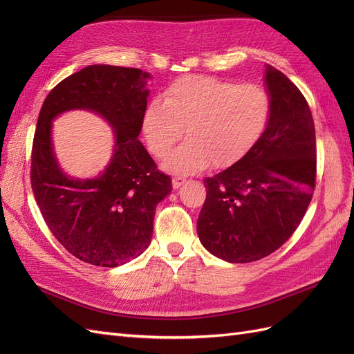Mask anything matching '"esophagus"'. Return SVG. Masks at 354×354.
<instances>
[{
  "mask_svg": "<svg viewBox=\"0 0 354 354\" xmlns=\"http://www.w3.org/2000/svg\"><path fill=\"white\" fill-rule=\"evenodd\" d=\"M185 178H181V177H176V178H173V187L174 189H178L181 185H183L185 183Z\"/></svg>",
  "mask_w": 354,
  "mask_h": 354,
  "instance_id": "1",
  "label": "esophagus"
}]
</instances>
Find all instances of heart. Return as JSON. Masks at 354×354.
<instances>
[{"label":"heart","mask_w":354,"mask_h":354,"mask_svg":"<svg viewBox=\"0 0 354 354\" xmlns=\"http://www.w3.org/2000/svg\"><path fill=\"white\" fill-rule=\"evenodd\" d=\"M272 109V95L260 84L187 75L165 90L164 103L147 106L143 131L149 151L165 158L186 130L189 140L164 168L194 174L209 164L227 168L239 162L266 133Z\"/></svg>","instance_id":"obj_1"}]
</instances>
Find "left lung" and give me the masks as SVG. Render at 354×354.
Instances as JSON below:
<instances>
[{"instance_id":"1","label":"left lung","mask_w":354,"mask_h":354,"mask_svg":"<svg viewBox=\"0 0 354 354\" xmlns=\"http://www.w3.org/2000/svg\"><path fill=\"white\" fill-rule=\"evenodd\" d=\"M272 118L239 162L207 177L198 217L202 245L229 263L270 255L301 223L316 186V136L308 103L294 82L266 68Z\"/></svg>"}]
</instances>
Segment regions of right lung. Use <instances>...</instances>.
<instances>
[{
    "mask_svg": "<svg viewBox=\"0 0 354 354\" xmlns=\"http://www.w3.org/2000/svg\"><path fill=\"white\" fill-rule=\"evenodd\" d=\"M146 78L136 68L91 65L60 81L42 103L30 155L32 192L50 232L84 263L116 267L140 255L152 239L156 205L173 189L137 140ZM69 109L93 110L115 128V153L97 179L66 178L52 155L50 121Z\"/></svg>",
    "mask_w": 354,
    "mask_h": 354,
    "instance_id": "add662e5",
    "label": "right lung"
}]
</instances>
